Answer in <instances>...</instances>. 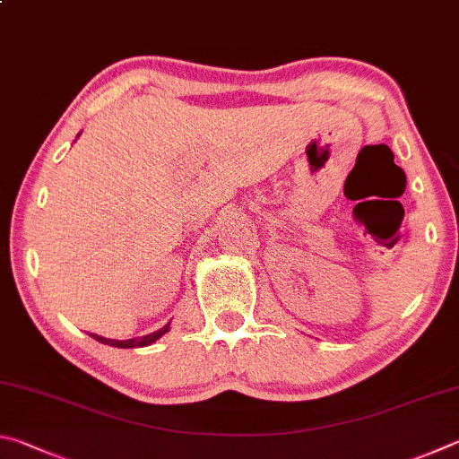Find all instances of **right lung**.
<instances>
[{
  "instance_id": "add662e5",
  "label": "right lung",
  "mask_w": 459,
  "mask_h": 459,
  "mask_svg": "<svg viewBox=\"0 0 459 459\" xmlns=\"http://www.w3.org/2000/svg\"><path fill=\"white\" fill-rule=\"evenodd\" d=\"M169 325L167 323L163 328H159V331L151 333V334H144V336H139V339H128V341H115V339H104V336L100 334H91L92 339H96L102 344H110V347H117V349H136V347H149V344L155 342L157 339H160L165 333H169Z\"/></svg>"
}]
</instances>
